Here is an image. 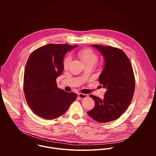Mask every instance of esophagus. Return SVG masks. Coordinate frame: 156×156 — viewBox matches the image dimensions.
Wrapping results in <instances>:
<instances>
[{
	"label": "esophagus",
	"instance_id": "1",
	"mask_svg": "<svg viewBox=\"0 0 156 156\" xmlns=\"http://www.w3.org/2000/svg\"><path fill=\"white\" fill-rule=\"evenodd\" d=\"M78 98H80V99H84V98H87L88 95L87 94H82V93H80L78 94Z\"/></svg>",
	"mask_w": 156,
	"mask_h": 156
}]
</instances>
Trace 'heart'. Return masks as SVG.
I'll list each match as a JSON object with an SVG mask.
<instances>
[{"mask_svg": "<svg viewBox=\"0 0 156 156\" xmlns=\"http://www.w3.org/2000/svg\"><path fill=\"white\" fill-rule=\"evenodd\" d=\"M77 56L86 66H93L98 60V55L93 50L89 48L80 50L77 52ZM71 60L72 57L70 55H67L65 57L63 61V66L64 69H67L69 67Z\"/></svg>", "mask_w": 156, "mask_h": 156, "instance_id": "b5f03b06", "label": "heart"}]
</instances>
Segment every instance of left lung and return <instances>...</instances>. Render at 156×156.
I'll list each match as a JSON object with an SVG mask.
<instances>
[{
  "mask_svg": "<svg viewBox=\"0 0 156 156\" xmlns=\"http://www.w3.org/2000/svg\"><path fill=\"white\" fill-rule=\"evenodd\" d=\"M105 59V66L99 81L106 88L103 99L93 94L94 107L87 112L99 123L118 119L131 103L135 93V79L129 59L120 49L93 44Z\"/></svg>",
  "mask_w": 156,
  "mask_h": 156,
  "instance_id": "left-lung-1",
  "label": "left lung"
}]
</instances>
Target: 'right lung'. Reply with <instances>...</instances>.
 <instances>
[{
  "instance_id": "obj_1",
  "label": "right lung",
  "mask_w": 156,
  "mask_h": 156,
  "mask_svg": "<svg viewBox=\"0 0 156 156\" xmlns=\"http://www.w3.org/2000/svg\"><path fill=\"white\" fill-rule=\"evenodd\" d=\"M76 46L49 44L29 57L23 79L25 96L33 112L44 119L61 116L77 98L76 94L58 88L56 82L63 71V57Z\"/></svg>"
}]
</instances>
